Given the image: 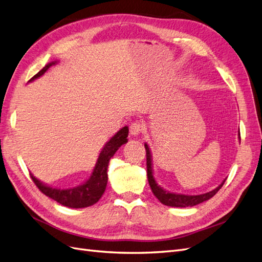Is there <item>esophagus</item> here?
Segmentation results:
<instances>
[{
  "mask_svg": "<svg viewBox=\"0 0 262 262\" xmlns=\"http://www.w3.org/2000/svg\"><path fill=\"white\" fill-rule=\"evenodd\" d=\"M142 124L140 122H132L130 124V134L132 137H138L139 134L142 132Z\"/></svg>",
  "mask_w": 262,
  "mask_h": 262,
  "instance_id": "34e87169",
  "label": "esophagus"
}]
</instances>
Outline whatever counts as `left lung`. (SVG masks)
Returning a JSON list of instances; mask_svg holds the SVG:
<instances>
[{
  "mask_svg": "<svg viewBox=\"0 0 262 262\" xmlns=\"http://www.w3.org/2000/svg\"><path fill=\"white\" fill-rule=\"evenodd\" d=\"M238 138L241 139V134H238ZM146 149V167H147V179L150 189L154 195L160 200L163 204L168 205V207H176V208H187V207H193L199 203L207 201L215 194L224 185L225 180L214 190L203 194L198 195H189V194H181V193H173L164 190L161 186L157 185V182L153 175V166H152V155H150V150L148 145L144 144Z\"/></svg>",
  "mask_w": 262,
  "mask_h": 262,
  "instance_id": "left-lung-1",
  "label": "left lung"
}]
</instances>
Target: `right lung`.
I'll list each match as a JSON object with an SVG mask.
<instances>
[{
	"mask_svg": "<svg viewBox=\"0 0 262 262\" xmlns=\"http://www.w3.org/2000/svg\"><path fill=\"white\" fill-rule=\"evenodd\" d=\"M53 64H55V62L48 63V64L39 71L34 77H31L29 82L43 75L47 72V70ZM128 134L129 128L128 126H123L121 130H119L115 136L107 142L105 146L101 149L91 177L89 178V180H86L83 185H80L78 187L69 189L52 188L43 185L40 180H38L33 175V173H30V177L35 182V185L38 187V189L40 190L43 194L51 198V199L59 202L60 204L64 205V207L73 209L91 207V205L98 202L101 195L104 194L108 181L107 169L109 161L110 158L115 155L118 148L128 142V139H126L128 138Z\"/></svg>",
	"mask_w": 262,
	"mask_h": 262,
	"instance_id": "obj_1",
	"label": "right lung"
}]
</instances>
